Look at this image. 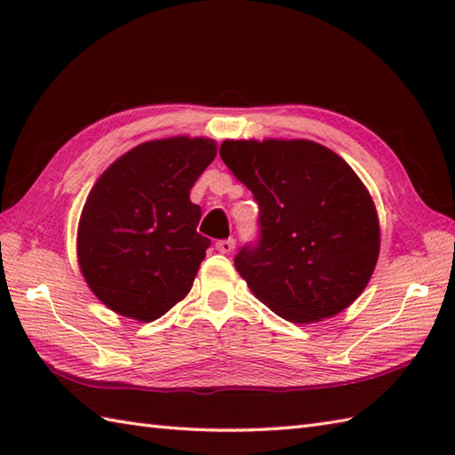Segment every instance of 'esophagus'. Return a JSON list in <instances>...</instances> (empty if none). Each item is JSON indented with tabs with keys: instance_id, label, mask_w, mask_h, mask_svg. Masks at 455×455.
<instances>
[{
	"instance_id": "esophagus-1",
	"label": "esophagus",
	"mask_w": 455,
	"mask_h": 455,
	"mask_svg": "<svg viewBox=\"0 0 455 455\" xmlns=\"http://www.w3.org/2000/svg\"><path fill=\"white\" fill-rule=\"evenodd\" d=\"M235 246H236V243H235V238H225V240H219V243L215 244V248L219 250L220 254H230L235 250Z\"/></svg>"
}]
</instances>
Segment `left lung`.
<instances>
[{"label":"left lung","instance_id":"left-lung-1","mask_svg":"<svg viewBox=\"0 0 455 455\" xmlns=\"http://www.w3.org/2000/svg\"><path fill=\"white\" fill-rule=\"evenodd\" d=\"M220 158L259 207V236L235 258L250 291L297 324L350 307L379 256L377 211L355 172L313 140H225Z\"/></svg>","mask_w":455,"mask_h":455}]
</instances>
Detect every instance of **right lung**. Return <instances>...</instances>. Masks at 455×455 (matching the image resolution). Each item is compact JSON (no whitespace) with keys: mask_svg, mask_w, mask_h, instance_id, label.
<instances>
[{"mask_svg":"<svg viewBox=\"0 0 455 455\" xmlns=\"http://www.w3.org/2000/svg\"><path fill=\"white\" fill-rule=\"evenodd\" d=\"M215 156L211 139L148 140L95 181L78 225V262L111 311L150 323L189 293L211 246L197 233L201 207L189 191Z\"/></svg>","mask_w":455,"mask_h":455,"instance_id":"right-lung-1","label":"right lung"}]
</instances>
